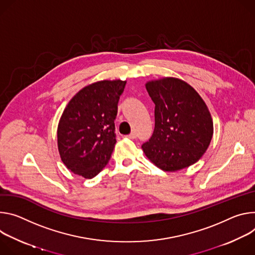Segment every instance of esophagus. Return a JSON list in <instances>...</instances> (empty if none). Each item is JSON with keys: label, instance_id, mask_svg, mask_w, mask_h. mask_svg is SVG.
I'll return each mask as SVG.
<instances>
[{"label": "esophagus", "instance_id": "esophagus-1", "mask_svg": "<svg viewBox=\"0 0 255 255\" xmlns=\"http://www.w3.org/2000/svg\"><path fill=\"white\" fill-rule=\"evenodd\" d=\"M127 137H128V138H135L136 137V133L134 132V131H132L131 133H129V134H128V135H126Z\"/></svg>", "mask_w": 255, "mask_h": 255}]
</instances>
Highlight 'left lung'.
I'll list each match as a JSON object with an SVG mask.
<instances>
[{"mask_svg":"<svg viewBox=\"0 0 255 255\" xmlns=\"http://www.w3.org/2000/svg\"><path fill=\"white\" fill-rule=\"evenodd\" d=\"M155 103V128L143 144L147 158L164 171L174 172L199 161L214 133L210 110L188 83L165 77L146 83Z\"/></svg>","mask_w":255,"mask_h":255,"instance_id":"8db88e82","label":"left lung"}]
</instances>
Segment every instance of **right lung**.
<instances>
[{"label": "right lung", "mask_w": 255, "mask_h": 255, "mask_svg": "<svg viewBox=\"0 0 255 255\" xmlns=\"http://www.w3.org/2000/svg\"><path fill=\"white\" fill-rule=\"evenodd\" d=\"M127 81L103 80L81 89L68 103L58 126L61 159L73 173L95 177L117 143L115 120Z\"/></svg>", "instance_id": "1"}]
</instances>
